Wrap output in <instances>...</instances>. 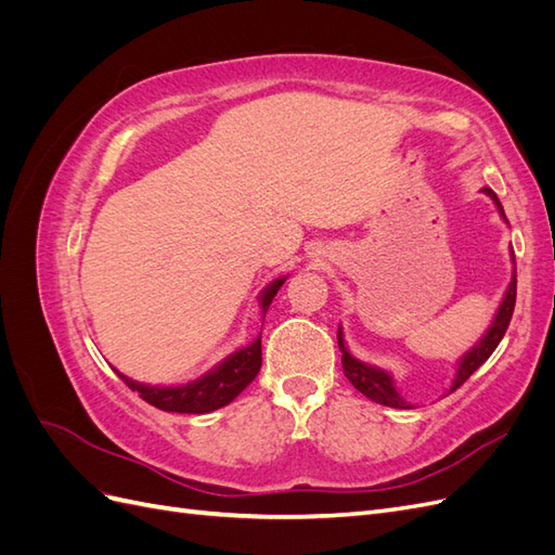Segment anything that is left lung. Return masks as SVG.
Returning a JSON list of instances; mask_svg holds the SVG:
<instances>
[{"mask_svg":"<svg viewBox=\"0 0 555 555\" xmlns=\"http://www.w3.org/2000/svg\"><path fill=\"white\" fill-rule=\"evenodd\" d=\"M481 192L489 194V196L495 201V206H498L500 215L505 217V210H502V204H500L498 194H495L491 188H483ZM505 220H507V217H505ZM512 251H514V249H512ZM514 306H516V271H514V275H512L509 289H507L505 298H502V306H500V310H498V314H495V319H493L491 328L486 331L481 343H479L475 349H469L467 354L461 359L459 371H456V379H453L449 393L456 391L459 386H461L469 375H473L481 363H486V359H489V357L493 354L495 347H498L500 340H502V335L507 333V326H509L512 314H514ZM338 347H340V351H343V371H345V377H347L351 384H354L363 396H367L371 400H375V402H379V405H386V408H400V410H408V408H410L408 402L402 400L400 393L396 391L393 379H391L389 373L379 371V367H373V365H365V363L357 361L354 357L349 354L347 347H345L340 328H338Z\"/></svg>","mask_w":555,"mask_h":555,"instance_id":"1","label":"left lung"}]
</instances>
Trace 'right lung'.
Returning a JSON list of instances; mask_svg holds the SVG:
<instances>
[{
    "mask_svg": "<svg viewBox=\"0 0 555 555\" xmlns=\"http://www.w3.org/2000/svg\"><path fill=\"white\" fill-rule=\"evenodd\" d=\"M284 284V278L275 280L271 287L261 294V310L266 314L268 306L273 304L278 289ZM261 367V335L249 343L247 347L238 349L236 354H231L227 361L204 375L196 382L182 384V386H147L139 384L122 373V382L129 386L131 391H139V396L164 412H178V414H206L212 410H220L236 398L245 386L257 377Z\"/></svg>",
    "mask_w": 555,
    "mask_h": 555,
    "instance_id": "add662e5",
    "label": "right lung"
}]
</instances>
